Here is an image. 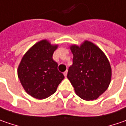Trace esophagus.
Wrapping results in <instances>:
<instances>
[{"instance_id":"34e87169","label":"esophagus","mask_w":126,"mask_h":126,"mask_svg":"<svg viewBox=\"0 0 126 126\" xmlns=\"http://www.w3.org/2000/svg\"><path fill=\"white\" fill-rule=\"evenodd\" d=\"M64 75L65 77H66V76H67V71H65V72H64Z\"/></svg>"}]
</instances>
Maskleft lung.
I'll list each match as a JSON object with an SVG mask.
<instances>
[{"label":"left lung","mask_w":126,"mask_h":126,"mask_svg":"<svg viewBox=\"0 0 126 126\" xmlns=\"http://www.w3.org/2000/svg\"><path fill=\"white\" fill-rule=\"evenodd\" d=\"M73 64L68 69L67 78L77 95L86 101L95 100L110 84L111 67L102 50L86 40L80 46L70 47Z\"/></svg>","instance_id":"obj_1"}]
</instances>
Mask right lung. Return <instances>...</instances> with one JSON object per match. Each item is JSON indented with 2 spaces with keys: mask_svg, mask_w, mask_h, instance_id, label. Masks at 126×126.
<instances>
[{
  "mask_svg": "<svg viewBox=\"0 0 126 126\" xmlns=\"http://www.w3.org/2000/svg\"><path fill=\"white\" fill-rule=\"evenodd\" d=\"M57 47L43 40L34 45L22 58L17 76L22 87L31 96L37 99L50 96L64 78L52 59Z\"/></svg>",
  "mask_w": 126,
  "mask_h": 126,
  "instance_id": "1",
  "label": "right lung"
}]
</instances>
